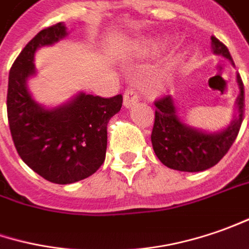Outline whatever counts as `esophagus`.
<instances>
[{"instance_id": "1", "label": "esophagus", "mask_w": 249, "mask_h": 249, "mask_svg": "<svg viewBox=\"0 0 249 249\" xmlns=\"http://www.w3.org/2000/svg\"><path fill=\"white\" fill-rule=\"evenodd\" d=\"M139 102V96L138 93L133 89L126 90L124 93V107L125 108H132L136 103Z\"/></svg>"}]
</instances>
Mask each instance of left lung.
<instances>
[{
    "instance_id": "8db88e82",
    "label": "left lung",
    "mask_w": 249,
    "mask_h": 249,
    "mask_svg": "<svg viewBox=\"0 0 249 249\" xmlns=\"http://www.w3.org/2000/svg\"><path fill=\"white\" fill-rule=\"evenodd\" d=\"M213 55L223 56L233 63L225 44L211 37ZM238 96L234 103L233 120L226 128L208 132L186 124L178 116L174 98L168 95L156 102V118L151 132V144L159 160L171 169L183 172H201L216 165L236 141L243 123L244 111V85L240 74L236 77Z\"/></svg>"
}]
</instances>
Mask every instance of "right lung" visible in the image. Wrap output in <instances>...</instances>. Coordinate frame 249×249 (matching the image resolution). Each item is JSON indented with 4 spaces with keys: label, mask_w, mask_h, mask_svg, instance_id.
Segmentation results:
<instances>
[{
    "label": "right lung",
    "mask_w": 249,
    "mask_h": 249,
    "mask_svg": "<svg viewBox=\"0 0 249 249\" xmlns=\"http://www.w3.org/2000/svg\"><path fill=\"white\" fill-rule=\"evenodd\" d=\"M67 37L63 23L41 30L24 47L9 71L6 110L20 159L52 183L70 184L98 171L107 149V123L123 106V96L105 99L78 92L56 107H45L29 90L37 74L34 56Z\"/></svg>",
    "instance_id": "obj_1"
}]
</instances>
